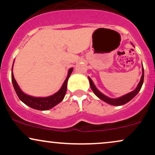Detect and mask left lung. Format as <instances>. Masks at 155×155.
<instances>
[{
    "instance_id": "obj_1",
    "label": "left lung",
    "mask_w": 155,
    "mask_h": 155,
    "mask_svg": "<svg viewBox=\"0 0 155 155\" xmlns=\"http://www.w3.org/2000/svg\"><path fill=\"white\" fill-rule=\"evenodd\" d=\"M143 78H144V72H143V74H142L141 79H140V82L138 84V87H137L136 90H133V92H130L128 94H127V95L122 96V97H120V98H117V99H112V98H109V97H106V96L104 95V94H102L101 92H99L98 90H97V88L95 87V86L94 85L93 82H92V79H90V77H89V81H90V87H91L92 90L93 91L94 93H95V95L99 97V98H101V100L105 101V102L108 103V104L113 105V106H122V105L127 104V103L129 102L130 101L132 100L133 97H134L138 93V92L140 91V88H141L142 84H143Z\"/></svg>"
}]
</instances>
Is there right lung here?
<instances>
[{"mask_svg": "<svg viewBox=\"0 0 155 155\" xmlns=\"http://www.w3.org/2000/svg\"><path fill=\"white\" fill-rule=\"evenodd\" d=\"M73 68L69 69L66 79L65 80L63 86H62L61 89H60L59 91L57 92V93H55L54 95L47 97H34L25 94L20 90V88L19 87L18 84H17V81H16L15 77H14L13 73H12V84H13L14 88H15L17 96L25 104L30 106V107L34 108V109L44 111V110L50 109V108L54 107V106H56L57 104H58L63 100L65 93H66L68 79L71 74Z\"/></svg>", "mask_w": 155, "mask_h": 155, "instance_id": "right-lung-1", "label": "right lung"}]
</instances>
